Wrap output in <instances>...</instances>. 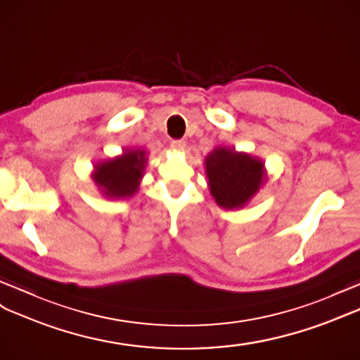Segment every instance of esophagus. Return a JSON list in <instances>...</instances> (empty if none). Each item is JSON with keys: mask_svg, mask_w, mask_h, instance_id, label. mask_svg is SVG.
Masks as SVG:
<instances>
[{"mask_svg": "<svg viewBox=\"0 0 360 360\" xmlns=\"http://www.w3.org/2000/svg\"><path fill=\"white\" fill-rule=\"evenodd\" d=\"M171 148L174 151H183L186 148V142L185 140H172Z\"/></svg>", "mask_w": 360, "mask_h": 360, "instance_id": "1", "label": "esophagus"}]
</instances>
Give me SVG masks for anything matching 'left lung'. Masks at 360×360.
Segmentation results:
<instances>
[{
  "mask_svg": "<svg viewBox=\"0 0 360 360\" xmlns=\"http://www.w3.org/2000/svg\"><path fill=\"white\" fill-rule=\"evenodd\" d=\"M205 163L210 194L224 209L243 207L266 181L264 163L233 148H215Z\"/></svg>",
  "mask_w": 360,
  "mask_h": 360,
  "instance_id": "1",
  "label": "left lung"
}]
</instances>
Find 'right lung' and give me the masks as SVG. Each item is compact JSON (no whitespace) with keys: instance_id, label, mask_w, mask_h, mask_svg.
Masks as SVG:
<instances>
[{"instance_id":"add662e5","label":"right lung","mask_w":360,"mask_h":360,"mask_svg":"<svg viewBox=\"0 0 360 360\" xmlns=\"http://www.w3.org/2000/svg\"><path fill=\"white\" fill-rule=\"evenodd\" d=\"M146 165V151L127 150L122 155L94 166L93 180L108 198L134 195Z\"/></svg>"}]
</instances>
